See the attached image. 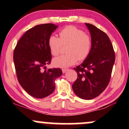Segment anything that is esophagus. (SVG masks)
<instances>
[{"mask_svg":"<svg viewBox=\"0 0 129 129\" xmlns=\"http://www.w3.org/2000/svg\"><path fill=\"white\" fill-rule=\"evenodd\" d=\"M68 70H69V69H62V72H63V74H64V73H66V72H67V71H68Z\"/></svg>","mask_w":129,"mask_h":129,"instance_id":"esophagus-1","label":"esophagus"}]
</instances>
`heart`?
I'll list each match as a JSON object with an SVG mask.
<instances>
[{"mask_svg":"<svg viewBox=\"0 0 129 129\" xmlns=\"http://www.w3.org/2000/svg\"><path fill=\"white\" fill-rule=\"evenodd\" d=\"M60 38L51 35L48 41L51 53L53 55L59 54L62 45H68L67 54L60 55L52 60L55 66L66 68L75 64L77 60H85L91 50V41L90 36L82 30L69 26L62 29L59 33Z\"/></svg>","mask_w":129,"mask_h":129,"instance_id":"obj_1","label":"heart"}]
</instances>
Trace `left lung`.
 <instances>
[{"label": "left lung", "mask_w": 129, "mask_h": 129, "mask_svg": "<svg viewBox=\"0 0 129 129\" xmlns=\"http://www.w3.org/2000/svg\"><path fill=\"white\" fill-rule=\"evenodd\" d=\"M85 24L91 36V50L81 64L74 68L78 78L72 88L78 97L91 100L99 96L108 85L115 55L107 35L93 25Z\"/></svg>", "instance_id": "left-lung-1"}]
</instances>
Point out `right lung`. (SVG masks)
Here are the masks:
<instances>
[{"instance_id":"right-lung-1","label":"right lung","mask_w":129,"mask_h":129,"mask_svg":"<svg viewBox=\"0 0 129 129\" xmlns=\"http://www.w3.org/2000/svg\"><path fill=\"white\" fill-rule=\"evenodd\" d=\"M57 27L52 23L33 27L20 38L14 50L18 82L33 98L42 99L50 95L55 89V79L62 75L61 69H46L45 66L51 60L48 41Z\"/></svg>"}]
</instances>
